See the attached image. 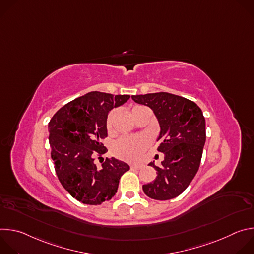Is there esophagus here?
<instances>
[{
	"instance_id": "1",
	"label": "esophagus",
	"mask_w": 254,
	"mask_h": 254,
	"mask_svg": "<svg viewBox=\"0 0 254 254\" xmlns=\"http://www.w3.org/2000/svg\"><path fill=\"white\" fill-rule=\"evenodd\" d=\"M141 168V165H130L131 170H139Z\"/></svg>"
}]
</instances>
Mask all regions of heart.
<instances>
[{"label":"heart","instance_id":"obj_1","mask_svg":"<svg viewBox=\"0 0 254 254\" xmlns=\"http://www.w3.org/2000/svg\"><path fill=\"white\" fill-rule=\"evenodd\" d=\"M138 106H135L132 108V111L134 108ZM116 112L113 111L107 117L106 120V127L107 129L111 130L112 126H113V119L115 116ZM150 138L148 135L144 134H139V135H126L118 139L113 147V151L115 155L123 160L129 161V162H135L137 161L143 151L146 150L149 146Z\"/></svg>","mask_w":254,"mask_h":254}]
</instances>
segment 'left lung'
Segmentation results:
<instances>
[{
  "label": "left lung",
  "instance_id": "obj_1",
  "mask_svg": "<svg viewBox=\"0 0 254 254\" xmlns=\"http://www.w3.org/2000/svg\"><path fill=\"white\" fill-rule=\"evenodd\" d=\"M134 102L147 105L154 112L161 141L158 151L165 158L152 183L142 190L155 200H170L182 194L198 172L206 141V123L201 108L192 100L168 92L131 95Z\"/></svg>",
  "mask_w": 254,
  "mask_h": 254
}]
</instances>
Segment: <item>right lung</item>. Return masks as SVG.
<instances>
[{"label":"right lung","instance_id":"obj_1","mask_svg":"<svg viewBox=\"0 0 254 254\" xmlns=\"http://www.w3.org/2000/svg\"><path fill=\"white\" fill-rule=\"evenodd\" d=\"M129 99L91 91L62 106L48 125L51 158L65 190L79 202L99 205L117 193L120 179L129 166L116 158L105 159L100 167L93 155L106 153L100 140L107 136L106 120L113 108Z\"/></svg>","mask_w":254,"mask_h":254}]
</instances>
